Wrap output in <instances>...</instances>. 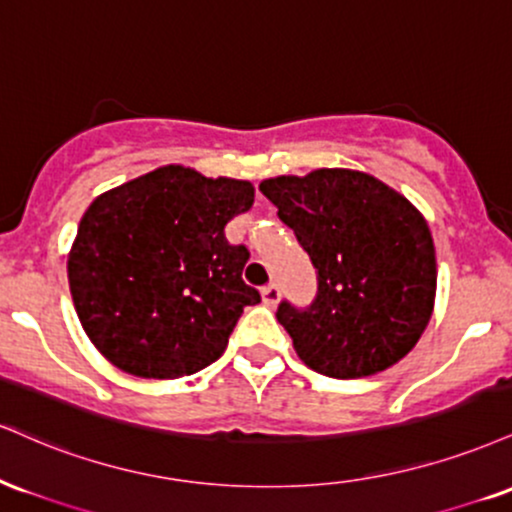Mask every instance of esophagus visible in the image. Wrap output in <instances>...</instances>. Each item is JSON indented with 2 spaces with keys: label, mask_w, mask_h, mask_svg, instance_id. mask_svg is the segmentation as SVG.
<instances>
[{
  "label": "esophagus",
  "mask_w": 512,
  "mask_h": 512,
  "mask_svg": "<svg viewBox=\"0 0 512 512\" xmlns=\"http://www.w3.org/2000/svg\"><path fill=\"white\" fill-rule=\"evenodd\" d=\"M261 294H263V302H266L268 306H275L280 299V287L275 285V282H268V285L261 290Z\"/></svg>",
  "instance_id": "obj_1"
}]
</instances>
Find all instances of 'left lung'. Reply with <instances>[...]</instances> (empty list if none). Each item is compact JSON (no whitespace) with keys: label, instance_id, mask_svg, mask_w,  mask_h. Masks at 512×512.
<instances>
[{"label":"left lung","instance_id":"left-lung-1","mask_svg":"<svg viewBox=\"0 0 512 512\" xmlns=\"http://www.w3.org/2000/svg\"><path fill=\"white\" fill-rule=\"evenodd\" d=\"M258 189L318 273L311 306L280 302L275 314L299 359L323 376L364 378L410 354L436 299L424 215L371 174L340 167L282 174Z\"/></svg>","mask_w":512,"mask_h":512}]
</instances>
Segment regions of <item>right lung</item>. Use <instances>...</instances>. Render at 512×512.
I'll return each mask as SVG.
<instances>
[{"mask_svg":"<svg viewBox=\"0 0 512 512\" xmlns=\"http://www.w3.org/2000/svg\"><path fill=\"white\" fill-rule=\"evenodd\" d=\"M254 206L244 179L165 165L90 203L71 244L69 290L102 357L141 378H179L225 352L244 306V244L225 225Z\"/></svg>","mask_w":512,"mask_h":512,"instance_id":"obj_1","label":"right lung"}]
</instances>
